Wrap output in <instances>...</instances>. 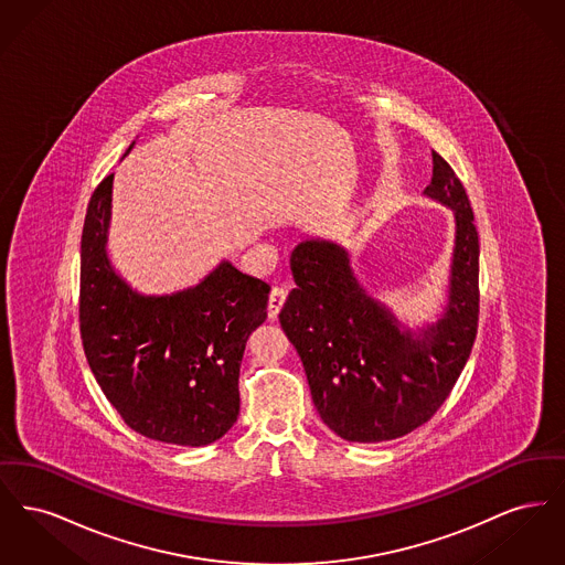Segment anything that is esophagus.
Masks as SVG:
<instances>
[{"label": "esophagus", "instance_id": "1", "mask_svg": "<svg viewBox=\"0 0 565 565\" xmlns=\"http://www.w3.org/2000/svg\"><path fill=\"white\" fill-rule=\"evenodd\" d=\"M286 296L288 292L284 290V288H275L269 296V307H267V311H269V320H277V316H279V311H281V307H284V302H286Z\"/></svg>", "mask_w": 565, "mask_h": 565}]
</instances>
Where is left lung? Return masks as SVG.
<instances>
[{
  "instance_id": "1",
  "label": "left lung",
  "mask_w": 565,
  "mask_h": 565,
  "mask_svg": "<svg viewBox=\"0 0 565 565\" xmlns=\"http://www.w3.org/2000/svg\"><path fill=\"white\" fill-rule=\"evenodd\" d=\"M424 194L454 210L456 242L438 320L404 326L369 295L341 243L307 239L290 256L296 288L279 322L300 355L323 424L350 443L394 440L424 426L461 375L479 322V233L456 171L431 152Z\"/></svg>"
}]
</instances>
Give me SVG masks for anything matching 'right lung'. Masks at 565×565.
Returning <instances> with one entry per match:
<instances>
[{
	"label": "right lung",
	"instance_id": "obj_1",
	"mask_svg": "<svg viewBox=\"0 0 565 565\" xmlns=\"http://www.w3.org/2000/svg\"><path fill=\"white\" fill-rule=\"evenodd\" d=\"M111 184L108 175L93 192L82 228L81 334L88 366L131 430L167 445L205 447L237 422L243 351L267 320L269 284L222 260L186 290L137 292L106 249Z\"/></svg>",
	"mask_w": 565,
	"mask_h": 565
}]
</instances>
